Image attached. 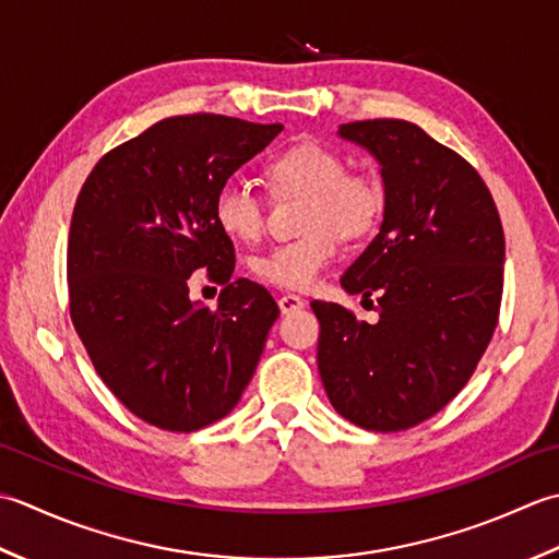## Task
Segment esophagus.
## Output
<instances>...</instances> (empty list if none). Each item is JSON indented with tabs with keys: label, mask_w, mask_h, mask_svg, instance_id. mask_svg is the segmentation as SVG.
<instances>
[{
	"label": "esophagus",
	"mask_w": 559,
	"mask_h": 559,
	"mask_svg": "<svg viewBox=\"0 0 559 559\" xmlns=\"http://www.w3.org/2000/svg\"><path fill=\"white\" fill-rule=\"evenodd\" d=\"M277 304H280V311L282 313H294V311H299V309H304V306H306V301L301 299V296H296V294H282L280 299H277Z\"/></svg>",
	"instance_id": "1"
}]
</instances>
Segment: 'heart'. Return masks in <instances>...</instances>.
Listing matches in <instances>:
<instances>
[{
	"mask_svg": "<svg viewBox=\"0 0 559 559\" xmlns=\"http://www.w3.org/2000/svg\"><path fill=\"white\" fill-rule=\"evenodd\" d=\"M265 174L280 192L306 195L309 234L253 258V275L280 289H309L337 255V234L367 236L385 204L383 183L369 170H347L345 158L321 142H299L272 156ZM216 226L234 241L253 243L265 231V204L243 180H226L214 195Z\"/></svg>",
	"mask_w": 559,
	"mask_h": 559,
	"instance_id": "b5f03b06",
	"label": "heart"
}]
</instances>
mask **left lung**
Returning a JSON list of instances; mask_svg holds the SVG:
<instances>
[{
    "label": "left lung",
    "mask_w": 559,
    "mask_h": 559,
    "mask_svg": "<svg viewBox=\"0 0 559 559\" xmlns=\"http://www.w3.org/2000/svg\"><path fill=\"white\" fill-rule=\"evenodd\" d=\"M337 134L381 164L383 222L340 280L376 296L379 323L313 301L318 371L352 425L401 431L453 401L492 340L504 231L480 174L407 120H357Z\"/></svg>",
    "instance_id": "8db88e82"
}]
</instances>
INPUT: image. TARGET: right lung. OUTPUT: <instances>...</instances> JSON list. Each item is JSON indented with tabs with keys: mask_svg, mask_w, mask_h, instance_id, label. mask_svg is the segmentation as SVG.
Returning <instances> with one entry per match:
<instances>
[{
	"mask_svg": "<svg viewBox=\"0 0 559 559\" xmlns=\"http://www.w3.org/2000/svg\"><path fill=\"white\" fill-rule=\"evenodd\" d=\"M282 124L195 112L152 124L110 150L79 192L70 243V316L94 369L144 423L195 431L229 415L280 309L234 280V243L214 195ZM224 283L216 310L189 301L187 280Z\"/></svg>",
	"mask_w": 559,
	"mask_h": 559,
	"instance_id": "1",
	"label": "right lung"
}]
</instances>
